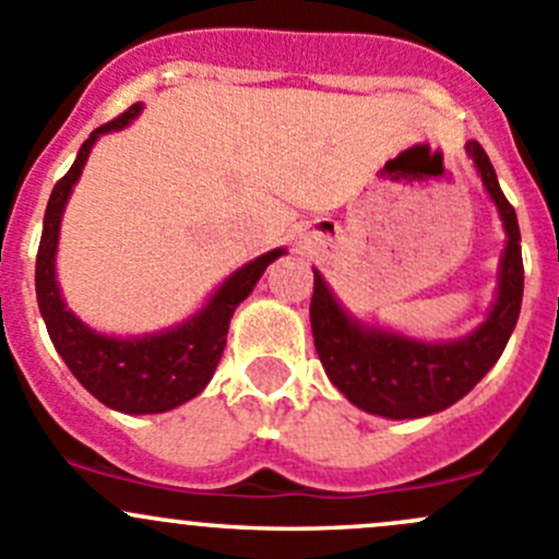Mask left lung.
Here are the masks:
<instances>
[{"label":"left lung","instance_id":"1","mask_svg":"<svg viewBox=\"0 0 559 559\" xmlns=\"http://www.w3.org/2000/svg\"><path fill=\"white\" fill-rule=\"evenodd\" d=\"M465 153L474 160L476 175L481 177V186L492 199L506 231L495 298L487 318L468 336L425 342L390 328L368 325L347 312L325 277L312 269L314 293L309 320L320 364L344 399L368 414L414 419L457 404L498 364L520 320L525 269L516 212L500 191L485 147L471 140Z\"/></svg>","mask_w":559,"mask_h":559}]
</instances>
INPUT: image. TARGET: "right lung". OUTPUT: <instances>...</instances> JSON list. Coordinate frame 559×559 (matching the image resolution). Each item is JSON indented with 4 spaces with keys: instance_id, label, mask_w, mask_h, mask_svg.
<instances>
[{
    "instance_id": "add662e5",
    "label": "right lung",
    "mask_w": 559,
    "mask_h": 559,
    "mask_svg": "<svg viewBox=\"0 0 559 559\" xmlns=\"http://www.w3.org/2000/svg\"><path fill=\"white\" fill-rule=\"evenodd\" d=\"M140 112L142 102L126 109L112 123L91 131V136L78 151L72 169L56 182L48 210H45L34 287H37L39 314L48 328L50 342H53L56 353L64 358L74 379L94 399H99L115 412L160 414L195 399L210 384L212 373L223 358V349H226L228 322L239 304L250 296L269 263L285 255V247H274V250L247 261L210 293L204 307L169 328L142 333V336H112V333H102L85 325L67 307L61 285L56 280L61 221H64L69 195L78 186L85 160L99 136L126 129Z\"/></svg>"
}]
</instances>
